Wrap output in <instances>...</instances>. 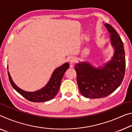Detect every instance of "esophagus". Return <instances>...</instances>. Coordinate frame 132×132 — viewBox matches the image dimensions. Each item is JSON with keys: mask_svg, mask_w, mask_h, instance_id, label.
I'll list each match as a JSON object with an SVG mask.
<instances>
[{"mask_svg": "<svg viewBox=\"0 0 132 132\" xmlns=\"http://www.w3.org/2000/svg\"><path fill=\"white\" fill-rule=\"evenodd\" d=\"M69 62L71 64H73L75 63V62H76V58L73 56H72V57H70L69 58Z\"/></svg>", "mask_w": 132, "mask_h": 132, "instance_id": "1", "label": "esophagus"}]
</instances>
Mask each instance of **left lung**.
<instances>
[{
  "instance_id": "1",
  "label": "left lung",
  "mask_w": 132,
  "mask_h": 132,
  "mask_svg": "<svg viewBox=\"0 0 132 132\" xmlns=\"http://www.w3.org/2000/svg\"><path fill=\"white\" fill-rule=\"evenodd\" d=\"M104 26L114 49L111 59L97 68L88 62H80L75 66L79 89L87 98L96 99L109 95L121 85L125 76L126 60L123 42L112 26L108 23Z\"/></svg>"
}]
</instances>
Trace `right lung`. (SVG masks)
Instances as JSON below:
<instances>
[{
    "label": "right lung",
    "instance_id": "add662e5",
    "mask_svg": "<svg viewBox=\"0 0 132 132\" xmlns=\"http://www.w3.org/2000/svg\"><path fill=\"white\" fill-rule=\"evenodd\" d=\"M69 68V64L68 62H66L62 66L58 67L54 70L51 79H49L47 84L43 88L35 92H26L21 89L14 83L9 71H8V76L12 87L24 98L33 102H43L53 99L57 95L60 88L63 76Z\"/></svg>",
    "mask_w": 132,
    "mask_h": 132
}]
</instances>
